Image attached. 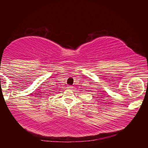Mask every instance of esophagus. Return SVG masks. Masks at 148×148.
Segmentation results:
<instances>
[{"label":"esophagus","mask_w":148,"mask_h":148,"mask_svg":"<svg viewBox=\"0 0 148 148\" xmlns=\"http://www.w3.org/2000/svg\"><path fill=\"white\" fill-rule=\"evenodd\" d=\"M68 88H69V89H72V86H69L68 87Z\"/></svg>","instance_id":"1"}]
</instances>
